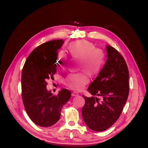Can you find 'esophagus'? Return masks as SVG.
<instances>
[{
	"mask_svg": "<svg viewBox=\"0 0 148 148\" xmlns=\"http://www.w3.org/2000/svg\"><path fill=\"white\" fill-rule=\"evenodd\" d=\"M71 96H78V93L77 92H73L72 93H71Z\"/></svg>",
	"mask_w": 148,
	"mask_h": 148,
	"instance_id": "esophagus-1",
	"label": "esophagus"
}]
</instances>
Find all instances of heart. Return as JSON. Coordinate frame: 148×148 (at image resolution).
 Returning a JSON list of instances; mask_svg holds the SVG:
<instances>
[{"label":"heart","mask_w":148,"mask_h":148,"mask_svg":"<svg viewBox=\"0 0 148 148\" xmlns=\"http://www.w3.org/2000/svg\"><path fill=\"white\" fill-rule=\"evenodd\" d=\"M70 54L81 59L79 69H84L92 74H97L101 69L105 62L106 54L104 51L95 48L92 44L86 41L71 43L68 47ZM57 65L62 68L66 63L67 56L63 51H60L57 57ZM89 82V74L86 71L78 73H71L64 78V84L67 87L79 91Z\"/></svg>","instance_id":"heart-1"}]
</instances>
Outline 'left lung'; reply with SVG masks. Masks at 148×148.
I'll return each mask as SVG.
<instances>
[{
	"instance_id": "8db88e82",
	"label": "left lung",
	"mask_w": 148,
	"mask_h": 148,
	"mask_svg": "<svg viewBox=\"0 0 148 148\" xmlns=\"http://www.w3.org/2000/svg\"><path fill=\"white\" fill-rule=\"evenodd\" d=\"M107 59L88 91L93 96L83 97L85 104L82 116L92 130L102 132L118 120L129 93V72L124 58L110 46H106ZM100 96L101 99L95 97Z\"/></svg>"
}]
</instances>
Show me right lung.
<instances>
[{"mask_svg": "<svg viewBox=\"0 0 148 148\" xmlns=\"http://www.w3.org/2000/svg\"><path fill=\"white\" fill-rule=\"evenodd\" d=\"M64 41L52 40L35 48L28 57L21 73V96L26 113L39 126L49 127L60 117L62 107L71 92L63 88L57 95L46 89L47 80L56 73L57 57Z\"/></svg>", "mask_w": 148, "mask_h": 148, "instance_id": "1", "label": "right lung"}]
</instances>
